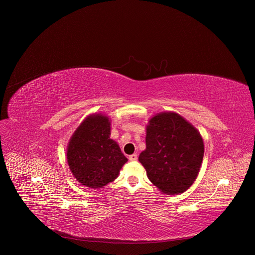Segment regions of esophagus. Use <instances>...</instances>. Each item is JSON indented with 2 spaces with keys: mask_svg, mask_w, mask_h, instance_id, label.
Wrapping results in <instances>:
<instances>
[{
  "mask_svg": "<svg viewBox=\"0 0 255 255\" xmlns=\"http://www.w3.org/2000/svg\"><path fill=\"white\" fill-rule=\"evenodd\" d=\"M137 158H138V156H137L136 153H133V154L129 155V160H131V161H135V160H137Z\"/></svg>",
  "mask_w": 255,
  "mask_h": 255,
  "instance_id": "1",
  "label": "esophagus"
}]
</instances>
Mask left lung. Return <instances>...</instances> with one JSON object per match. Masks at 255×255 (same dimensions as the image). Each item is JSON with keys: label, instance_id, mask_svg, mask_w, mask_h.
I'll list each match as a JSON object with an SVG mask.
<instances>
[{"label": "left lung", "instance_id": "8db88e82", "mask_svg": "<svg viewBox=\"0 0 255 255\" xmlns=\"http://www.w3.org/2000/svg\"><path fill=\"white\" fill-rule=\"evenodd\" d=\"M146 149L139 161L151 183L166 195L186 192L196 180L204 157L200 132L174 112L153 116L146 126Z\"/></svg>", "mask_w": 255, "mask_h": 255}]
</instances>
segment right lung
<instances>
[{"label": "right lung", "mask_w": 255, "mask_h": 255, "mask_svg": "<svg viewBox=\"0 0 255 255\" xmlns=\"http://www.w3.org/2000/svg\"><path fill=\"white\" fill-rule=\"evenodd\" d=\"M111 122L103 114L88 116L67 145V163L79 183L91 189L103 188L115 180L127 158L110 138Z\"/></svg>", "instance_id": "add662e5"}]
</instances>
